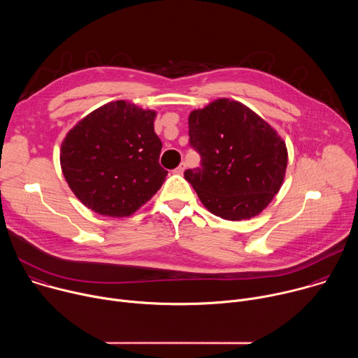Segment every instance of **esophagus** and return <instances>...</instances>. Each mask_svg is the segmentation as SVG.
Listing matches in <instances>:
<instances>
[{
	"mask_svg": "<svg viewBox=\"0 0 358 358\" xmlns=\"http://www.w3.org/2000/svg\"><path fill=\"white\" fill-rule=\"evenodd\" d=\"M184 171H185V163H181V164L174 170L176 174H182Z\"/></svg>",
	"mask_w": 358,
	"mask_h": 358,
	"instance_id": "1",
	"label": "esophagus"
}]
</instances>
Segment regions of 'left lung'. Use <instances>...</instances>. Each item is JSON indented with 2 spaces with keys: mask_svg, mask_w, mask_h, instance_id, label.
<instances>
[{
  "mask_svg": "<svg viewBox=\"0 0 358 358\" xmlns=\"http://www.w3.org/2000/svg\"><path fill=\"white\" fill-rule=\"evenodd\" d=\"M188 134L201 167L187 170L184 177L210 213L242 221L269 206L287 166L286 144L271 124L224 97L189 113Z\"/></svg>",
  "mask_w": 358,
  "mask_h": 358,
  "instance_id": "8db88e82",
  "label": "left lung"
}]
</instances>
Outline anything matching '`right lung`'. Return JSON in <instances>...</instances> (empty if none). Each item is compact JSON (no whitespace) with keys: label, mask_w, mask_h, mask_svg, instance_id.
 I'll return each mask as SVG.
<instances>
[{"label":"right lung","mask_w":358,"mask_h":358,"mask_svg":"<svg viewBox=\"0 0 358 358\" xmlns=\"http://www.w3.org/2000/svg\"><path fill=\"white\" fill-rule=\"evenodd\" d=\"M155 110L126 100L93 110L69 130L61 167L69 188L96 214L122 218L151 199L169 174L159 163Z\"/></svg>","instance_id":"1"}]
</instances>
